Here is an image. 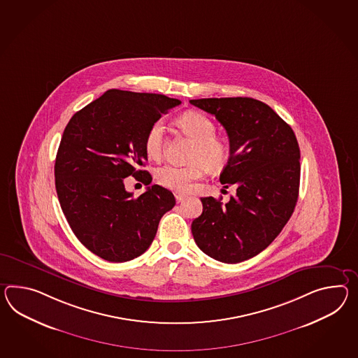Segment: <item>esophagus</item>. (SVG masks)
Wrapping results in <instances>:
<instances>
[{
	"label": "esophagus",
	"mask_w": 358,
	"mask_h": 358,
	"mask_svg": "<svg viewBox=\"0 0 358 358\" xmlns=\"http://www.w3.org/2000/svg\"><path fill=\"white\" fill-rule=\"evenodd\" d=\"M187 195H185L182 192H175V198L177 201H182L183 199H186Z\"/></svg>",
	"instance_id": "34e87169"
}]
</instances>
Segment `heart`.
<instances>
[{
  "mask_svg": "<svg viewBox=\"0 0 358 358\" xmlns=\"http://www.w3.org/2000/svg\"><path fill=\"white\" fill-rule=\"evenodd\" d=\"M178 125L189 137L195 141L187 166H164L157 171L160 186L177 192L190 190L192 182L201 180L208 169L218 172L227 166L230 151L227 142L216 136V124L207 115L189 111L178 119ZM166 146V127L162 120L152 122L148 128L143 148L150 159L159 160Z\"/></svg>",
  "mask_w": 358,
  "mask_h": 358,
  "instance_id": "1",
  "label": "heart"
}]
</instances>
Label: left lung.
<instances>
[{"label": "left lung", "mask_w": 358, "mask_h": 358, "mask_svg": "<svg viewBox=\"0 0 358 358\" xmlns=\"http://www.w3.org/2000/svg\"><path fill=\"white\" fill-rule=\"evenodd\" d=\"M225 128L230 157L220 182L236 185L227 204L201 198L203 212L192 224L195 243L217 262L236 264L264 251L278 236L296 206L300 148L287 122L262 101L192 99Z\"/></svg>", "instance_id": "8db88e82"}]
</instances>
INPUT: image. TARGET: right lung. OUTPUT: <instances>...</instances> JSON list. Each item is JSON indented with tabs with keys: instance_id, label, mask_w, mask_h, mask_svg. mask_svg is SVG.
Returning <instances> with one entry per match:
<instances>
[{
	"instance_id": "add662e5",
	"label": "right lung",
	"mask_w": 358,
	"mask_h": 358,
	"mask_svg": "<svg viewBox=\"0 0 358 358\" xmlns=\"http://www.w3.org/2000/svg\"><path fill=\"white\" fill-rule=\"evenodd\" d=\"M181 101L152 93L107 90L71 117L62 136L54 175L62 210L73 234L90 252L111 262L145 252L163 215L175 207L173 194L159 185L134 198L124 186L141 171L148 155V128Z\"/></svg>"
}]
</instances>
